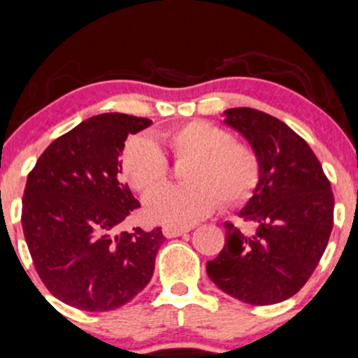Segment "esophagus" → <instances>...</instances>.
<instances>
[{
    "instance_id": "esophagus-1",
    "label": "esophagus",
    "mask_w": 358,
    "mask_h": 358,
    "mask_svg": "<svg viewBox=\"0 0 358 358\" xmlns=\"http://www.w3.org/2000/svg\"><path fill=\"white\" fill-rule=\"evenodd\" d=\"M192 229V227H173V224H166L163 227V233L166 238H173V236H180L183 233H189Z\"/></svg>"
}]
</instances>
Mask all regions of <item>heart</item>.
Here are the masks:
<instances>
[{
	"mask_svg": "<svg viewBox=\"0 0 358 358\" xmlns=\"http://www.w3.org/2000/svg\"><path fill=\"white\" fill-rule=\"evenodd\" d=\"M175 163L183 169V187L161 189L145 201V214L166 224H190L213 213L216 206L238 208L254 195L261 182V157L245 141L231 138L220 125L204 120L183 123L161 131ZM122 168L130 185L150 194L169 178V163L156 142L134 137L122 154Z\"/></svg>",
	"mask_w": 358,
	"mask_h": 358,
	"instance_id": "1",
	"label": "heart"
}]
</instances>
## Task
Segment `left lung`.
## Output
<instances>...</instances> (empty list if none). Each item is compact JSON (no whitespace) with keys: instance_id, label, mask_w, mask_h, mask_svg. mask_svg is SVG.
Returning <instances> with one entry per match:
<instances>
[{"instance_id":"obj_1","label":"left lung","mask_w":358,"mask_h":358,"mask_svg":"<svg viewBox=\"0 0 358 358\" xmlns=\"http://www.w3.org/2000/svg\"><path fill=\"white\" fill-rule=\"evenodd\" d=\"M261 157V182L240 213L252 231L224 223L227 240L208 276L217 288L250 306L295 295L317 268L333 229L334 197L308 144L281 120L252 108L227 110Z\"/></svg>"}]
</instances>
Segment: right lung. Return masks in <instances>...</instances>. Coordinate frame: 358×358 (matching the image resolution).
Wrapping results in <instances>:
<instances>
[{
	"mask_svg": "<svg viewBox=\"0 0 358 358\" xmlns=\"http://www.w3.org/2000/svg\"><path fill=\"white\" fill-rule=\"evenodd\" d=\"M150 120L92 116L52 141L30 169L22 228L34 268L52 295L89 312L113 310L145 288L164 238L123 223L141 202L120 180L129 134Z\"/></svg>",
	"mask_w": 358,
	"mask_h": 358,
	"instance_id": "1",
	"label": "right lung"
}]
</instances>
